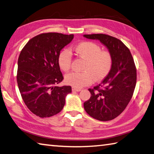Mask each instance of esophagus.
Masks as SVG:
<instances>
[{"label": "esophagus", "instance_id": "1", "mask_svg": "<svg viewBox=\"0 0 154 154\" xmlns=\"http://www.w3.org/2000/svg\"><path fill=\"white\" fill-rule=\"evenodd\" d=\"M82 89L79 88H72V91H80Z\"/></svg>", "mask_w": 154, "mask_h": 154}]
</instances>
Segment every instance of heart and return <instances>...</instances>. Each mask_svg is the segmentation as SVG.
Returning a JSON list of instances; mask_svg holds the SVG:
<instances>
[{
  "label": "heart",
  "mask_w": 154,
  "mask_h": 154,
  "mask_svg": "<svg viewBox=\"0 0 154 154\" xmlns=\"http://www.w3.org/2000/svg\"><path fill=\"white\" fill-rule=\"evenodd\" d=\"M74 52L78 57L85 60L83 72H72L65 76V82L76 88L91 84L94 79L100 81L104 79L110 71L112 65V57L108 50H102L98 44L86 41L77 44ZM58 65L63 71L71 69L72 57L69 50H63L58 56Z\"/></svg>",
  "instance_id": "1"
}]
</instances>
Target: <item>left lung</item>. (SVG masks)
<instances>
[{
	"label": "left lung",
	"instance_id": "1",
	"mask_svg": "<svg viewBox=\"0 0 154 154\" xmlns=\"http://www.w3.org/2000/svg\"><path fill=\"white\" fill-rule=\"evenodd\" d=\"M83 36L100 40L112 57L110 71L101 83L88 89L91 97L83 106L92 118L101 121H111L125 110L132 98L137 82L133 58L129 49L116 38L103 33Z\"/></svg>",
	"mask_w": 154,
	"mask_h": 154
}]
</instances>
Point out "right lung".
<instances>
[{
	"label": "right lung",
	"instance_id": "right-lung-1",
	"mask_svg": "<svg viewBox=\"0 0 154 154\" xmlns=\"http://www.w3.org/2000/svg\"><path fill=\"white\" fill-rule=\"evenodd\" d=\"M74 35L43 33L32 38L18 58L17 81L23 102L40 118L55 115L63 110L71 86H57L63 80L57 58L60 50Z\"/></svg>",
	"mask_w": 154,
	"mask_h": 154
}]
</instances>
